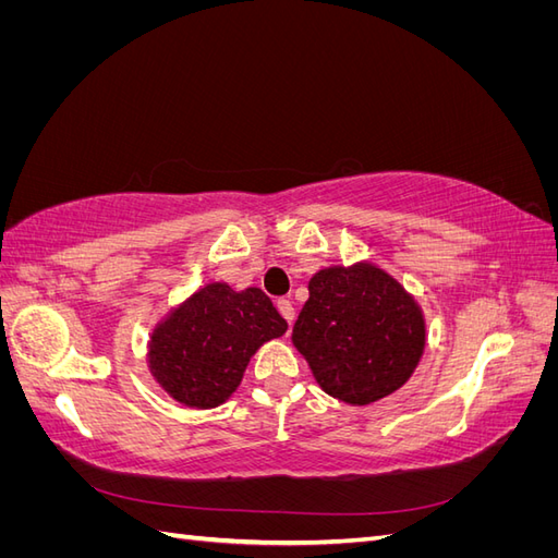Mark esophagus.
<instances>
[{"label":"esophagus","mask_w":558,"mask_h":558,"mask_svg":"<svg viewBox=\"0 0 558 558\" xmlns=\"http://www.w3.org/2000/svg\"><path fill=\"white\" fill-rule=\"evenodd\" d=\"M277 307H279V312L283 314V318L289 320V326H291L293 320H295V307H293V302H291L289 298H279V300H277Z\"/></svg>","instance_id":"obj_1"}]
</instances>
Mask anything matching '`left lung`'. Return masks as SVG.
<instances>
[{
  "mask_svg": "<svg viewBox=\"0 0 558 558\" xmlns=\"http://www.w3.org/2000/svg\"><path fill=\"white\" fill-rule=\"evenodd\" d=\"M293 344L328 396L369 404L412 377L426 324L414 298L384 269L328 267L310 281Z\"/></svg>",
  "mask_w": 558,
  "mask_h": 558,
  "instance_id": "1",
  "label": "left lung"
}]
</instances>
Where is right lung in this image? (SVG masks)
Wrapping results in <instances>:
<instances>
[{"label":"right lung","mask_w":558,"mask_h":558,"mask_svg":"<svg viewBox=\"0 0 558 558\" xmlns=\"http://www.w3.org/2000/svg\"><path fill=\"white\" fill-rule=\"evenodd\" d=\"M286 328L260 289L238 293L228 283H209L156 328L150 373L174 400L209 410L234 393L258 347Z\"/></svg>","instance_id":"obj_1"}]
</instances>
